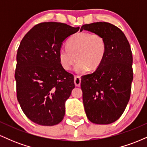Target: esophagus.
<instances>
[{"label":"esophagus","mask_w":147,"mask_h":147,"mask_svg":"<svg viewBox=\"0 0 147 147\" xmlns=\"http://www.w3.org/2000/svg\"><path fill=\"white\" fill-rule=\"evenodd\" d=\"M75 84L76 86H80L81 85V77L79 76H75Z\"/></svg>","instance_id":"esophagus-1"}]
</instances>
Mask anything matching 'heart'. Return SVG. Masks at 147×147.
I'll return each mask as SVG.
<instances>
[{"instance_id": "b5f03b06", "label": "heart", "mask_w": 147, "mask_h": 147, "mask_svg": "<svg viewBox=\"0 0 147 147\" xmlns=\"http://www.w3.org/2000/svg\"><path fill=\"white\" fill-rule=\"evenodd\" d=\"M106 51L104 38L99 34L79 32L69 40L68 46L61 47L59 50V59L62 68L70 70L76 61L75 72L84 74L88 69L93 70L99 66Z\"/></svg>"}]
</instances>
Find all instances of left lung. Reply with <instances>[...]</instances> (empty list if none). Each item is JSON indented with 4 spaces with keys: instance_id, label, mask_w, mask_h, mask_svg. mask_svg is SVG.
Segmentation results:
<instances>
[{
    "instance_id": "left-lung-1",
    "label": "left lung",
    "mask_w": 147,
    "mask_h": 147,
    "mask_svg": "<svg viewBox=\"0 0 147 147\" xmlns=\"http://www.w3.org/2000/svg\"><path fill=\"white\" fill-rule=\"evenodd\" d=\"M83 30L104 37L106 51L94 72L81 80L86 114L91 122L109 124L115 122L125 110L131 97L133 82V56L122 31L106 22L82 25Z\"/></svg>"
}]
</instances>
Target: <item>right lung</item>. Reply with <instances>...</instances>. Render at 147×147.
Here are the masks:
<instances>
[{
    "label": "right lung",
    "mask_w": 147,
    "mask_h": 147,
    "mask_svg": "<svg viewBox=\"0 0 147 147\" xmlns=\"http://www.w3.org/2000/svg\"><path fill=\"white\" fill-rule=\"evenodd\" d=\"M79 30L65 23L43 22L21 41L14 75L16 97L24 114L36 124L54 126L63 120L65 102L75 86L74 76L61 65L59 50Z\"/></svg>",
    "instance_id": "right-lung-1"
}]
</instances>
